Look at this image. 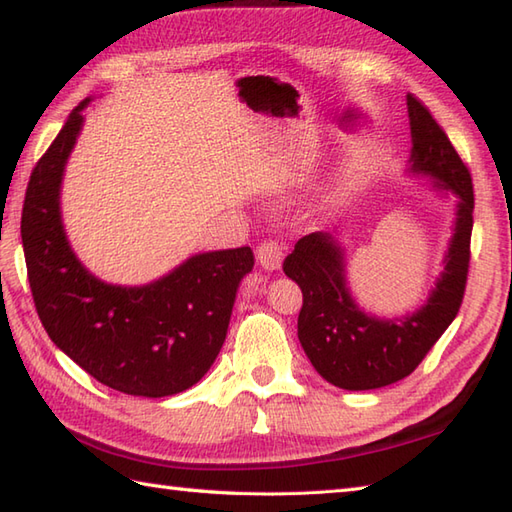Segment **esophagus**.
<instances>
[{
  "label": "esophagus",
  "instance_id": "34e87169",
  "mask_svg": "<svg viewBox=\"0 0 512 512\" xmlns=\"http://www.w3.org/2000/svg\"><path fill=\"white\" fill-rule=\"evenodd\" d=\"M285 257V246L277 240H268L257 246V261L261 268L266 270H279Z\"/></svg>",
  "mask_w": 512,
  "mask_h": 512
}]
</instances>
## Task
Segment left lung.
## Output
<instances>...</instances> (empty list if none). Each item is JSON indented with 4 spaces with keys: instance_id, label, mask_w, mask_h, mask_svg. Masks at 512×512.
I'll return each mask as SVG.
<instances>
[{
    "instance_id": "obj_1",
    "label": "left lung",
    "mask_w": 512,
    "mask_h": 512,
    "mask_svg": "<svg viewBox=\"0 0 512 512\" xmlns=\"http://www.w3.org/2000/svg\"><path fill=\"white\" fill-rule=\"evenodd\" d=\"M410 165L436 192L456 196L454 233L427 301L401 318L366 314L347 285L344 248L331 233L301 237L285 257L283 272L299 283L303 307L299 340L312 366L344 390H373L408 377L456 318L465 296L473 229V185L467 165L430 111L408 95Z\"/></svg>"
}]
</instances>
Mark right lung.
Here are the masks:
<instances>
[{"label":"right lung","instance_id":"add662e5","mask_svg":"<svg viewBox=\"0 0 512 512\" xmlns=\"http://www.w3.org/2000/svg\"><path fill=\"white\" fill-rule=\"evenodd\" d=\"M89 102L69 113L26 189L21 242L34 305L56 347L100 384L135 397H170L200 382L218 358L237 285L255 257L248 246L198 253L130 288L91 275L61 216L65 165Z\"/></svg>","mask_w":512,"mask_h":512}]
</instances>
